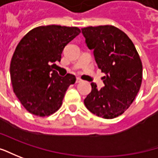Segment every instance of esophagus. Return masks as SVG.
<instances>
[{
    "mask_svg": "<svg viewBox=\"0 0 158 158\" xmlns=\"http://www.w3.org/2000/svg\"><path fill=\"white\" fill-rule=\"evenodd\" d=\"M80 82H82V79H79V78H77V79H76V83H80Z\"/></svg>",
    "mask_w": 158,
    "mask_h": 158,
    "instance_id": "obj_1",
    "label": "esophagus"
}]
</instances>
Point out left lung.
Returning a JSON list of instances; mask_svg holds the SVG:
<instances>
[{"mask_svg": "<svg viewBox=\"0 0 158 158\" xmlns=\"http://www.w3.org/2000/svg\"><path fill=\"white\" fill-rule=\"evenodd\" d=\"M85 43L94 54L98 67L106 74L105 85L92 91L84 103L86 108L104 119L123 114L137 95L143 79V64L133 42L123 30L113 25L82 29Z\"/></svg>", "mask_w": 158, "mask_h": 158, "instance_id": "obj_1", "label": "left lung"}]
</instances>
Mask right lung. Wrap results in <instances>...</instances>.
Instances as JSON below:
<instances>
[{"instance_id":"add662e5","label":"right lung","mask_w":158,"mask_h":158,"mask_svg":"<svg viewBox=\"0 0 158 158\" xmlns=\"http://www.w3.org/2000/svg\"><path fill=\"white\" fill-rule=\"evenodd\" d=\"M80 33L77 27L39 26L29 31L15 50L10 63V78L15 94L30 114L49 116L57 112L73 74L58 76L54 63L61 60L64 46Z\"/></svg>"}]
</instances>
